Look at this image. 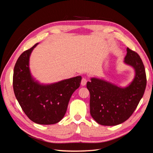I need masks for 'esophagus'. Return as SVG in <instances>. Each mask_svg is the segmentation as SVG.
I'll list each match as a JSON object with an SVG mask.
<instances>
[{
	"label": "esophagus",
	"instance_id": "1",
	"mask_svg": "<svg viewBox=\"0 0 153 153\" xmlns=\"http://www.w3.org/2000/svg\"><path fill=\"white\" fill-rule=\"evenodd\" d=\"M87 82V80L86 78H83L82 79L81 85H82V86H84V85H86Z\"/></svg>",
	"mask_w": 153,
	"mask_h": 153
}]
</instances>
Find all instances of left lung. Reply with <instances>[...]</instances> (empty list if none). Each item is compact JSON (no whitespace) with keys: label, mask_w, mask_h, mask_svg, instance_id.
<instances>
[{"label":"left lung","mask_w":153,"mask_h":153,"mask_svg":"<svg viewBox=\"0 0 153 153\" xmlns=\"http://www.w3.org/2000/svg\"><path fill=\"white\" fill-rule=\"evenodd\" d=\"M124 63L132 66L135 75L131 84L121 87L96 78L87 82L92 117L103 126H115L126 121L144 94L147 80L145 68L137 52L127 48Z\"/></svg>","instance_id":"left-lung-1"}]
</instances>
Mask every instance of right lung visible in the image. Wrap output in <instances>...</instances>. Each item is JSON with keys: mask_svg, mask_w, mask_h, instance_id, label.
Wrapping results in <instances>:
<instances>
[{"mask_svg": "<svg viewBox=\"0 0 153 153\" xmlns=\"http://www.w3.org/2000/svg\"><path fill=\"white\" fill-rule=\"evenodd\" d=\"M36 43L23 52L14 68L13 85L23 111L32 121L53 124L64 117L71 95L80 87L81 76L51 84H41L32 76L29 58Z\"/></svg>", "mask_w": 153, "mask_h": 153, "instance_id": "1", "label": "right lung"}]
</instances>
